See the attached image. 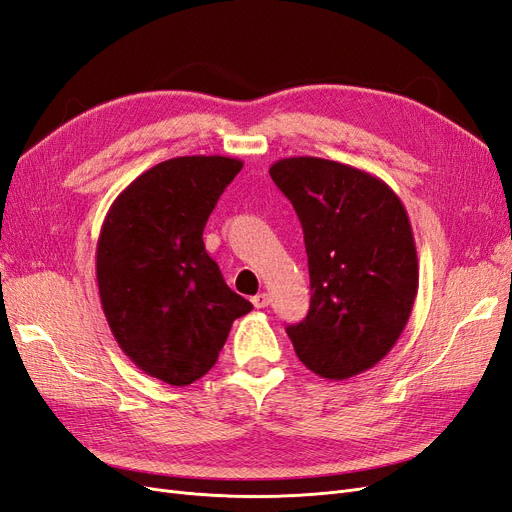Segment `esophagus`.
Wrapping results in <instances>:
<instances>
[{"mask_svg": "<svg viewBox=\"0 0 512 512\" xmlns=\"http://www.w3.org/2000/svg\"><path fill=\"white\" fill-rule=\"evenodd\" d=\"M269 294L267 292H258L256 297H252V303H254V307H258V309H262V307H267L269 305Z\"/></svg>", "mask_w": 512, "mask_h": 512, "instance_id": "esophagus-1", "label": "esophagus"}]
</instances>
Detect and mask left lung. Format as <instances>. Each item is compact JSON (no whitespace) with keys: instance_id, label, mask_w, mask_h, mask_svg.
I'll return each instance as SVG.
<instances>
[{"instance_id":"8db88e82","label":"left lung","mask_w":512,"mask_h":512,"mask_svg":"<svg viewBox=\"0 0 512 512\" xmlns=\"http://www.w3.org/2000/svg\"><path fill=\"white\" fill-rule=\"evenodd\" d=\"M269 175L297 211L312 301L286 329L314 374L346 380L391 352L412 314L418 258L399 196L361 168L312 156L277 160Z\"/></svg>"}]
</instances>
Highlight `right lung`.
I'll use <instances>...</instances> for the list:
<instances>
[{"mask_svg": "<svg viewBox=\"0 0 512 512\" xmlns=\"http://www.w3.org/2000/svg\"><path fill=\"white\" fill-rule=\"evenodd\" d=\"M243 168L224 156H183L136 177L108 209L96 277L108 327L147 376L188 386L215 365L232 322L252 303L209 258L203 230Z\"/></svg>", "mask_w": 512, "mask_h": 512, "instance_id": "obj_1", "label": "right lung"}]
</instances>
